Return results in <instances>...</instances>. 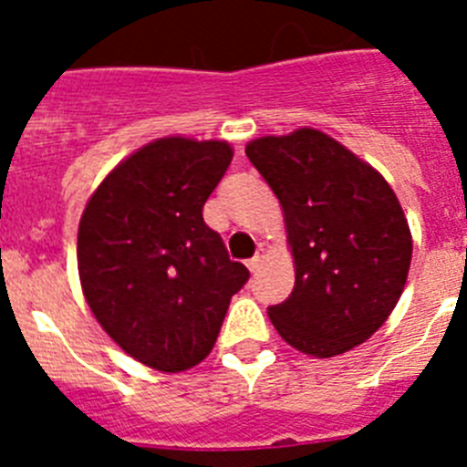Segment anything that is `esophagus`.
<instances>
[{
  "label": "esophagus",
  "instance_id": "obj_1",
  "mask_svg": "<svg viewBox=\"0 0 467 467\" xmlns=\"http://www.w3.org/2000/svg\"><path fill=\"white\" fill-rule=\"evenodd\" d=\"M264 257H266V254H264V250H262V247H259V250H257V254H254V257L250 259V262H247V269H250V271H253V274H254V271H257L259 266H262Z\"/></svg>",
  "mask_w": 467,
  "mask_h": 467
}]
</instances>
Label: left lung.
Listing matches in <instances>:
<instances>
[{"mask_svg":"<svg viewBox=\"0 0 467 467\" xmlns=\"http://www.w3.org/2000/svg\"><path fill=\"white\" fill-rule=\"evenodd\" d=\"M245 154L278 198L295 290L269 308L278 334L313 358L367 341L400 301L411 231L381 172L316 128L264 135Z\"/></svg>","mask_w":467,"mask_h":467,"instance_id":"left-lung-1","label":"left lung"}]
</instances>
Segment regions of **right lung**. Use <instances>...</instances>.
Segmentation results:
<instances>
[{
  "label": "right lung",
  "mask_w": 467,
  "mask_h": 467,
  "mask_svg": "<svg viewBox=\"0 0 467 467\" xmlns=\"http://www.w3.org/2000/svg\"><path fill=\"white\" fill-rule=\"evenodd\" d=\"M231 159L224 140L159 138L111 168L81 214L77 264L90 311L123 353L156 372L205 360L250 278L203 222Z\"/></svg>",
  "instance_id": "right-lung-1"
}]
</instances>
